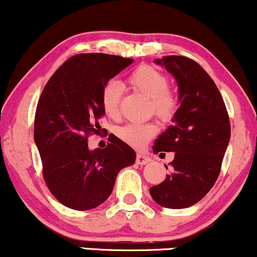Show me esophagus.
I'll return each instance as SVG.
<instances>
[{
	"instance_id": "34e87169",
	"label": "esophagus",
	"mask_w": 257,
	"mask_h": 257,
	"mask_svg": "<svg viewBox=\"0 0 257 257\" xmlns=\"http://www.w3.org/2000/svg\"><path fill=\"white\" fill-rule=\"evenodd\" d=\"M150 162H151V158L147 156V154L141 153V152L137 154V163L139 165H146V164H148Z\"/></svg>"
}]
</instances>
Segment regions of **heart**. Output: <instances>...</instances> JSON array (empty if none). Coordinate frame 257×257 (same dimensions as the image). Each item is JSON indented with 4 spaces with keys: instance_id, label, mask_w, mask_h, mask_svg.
I'll use <instances>...</instances> for the list:
<instances>
[{
    "instance_id": "obj_1",
    "label": "heart",
    "mask_w": 257,
    "mask_h": 257,
    "mask_svg": "<svg viewBox=\"0 0 257 257\" xmlns=\"http://www.w3.org/2000/svg\"><path fill=\"white\" fill-rule=\"evenodd\" d=\"M128 83L133 89L151 98V110L163 120H170L177 111L178 101L176 95L169 91V79L165 74L151 66H144L134 70L128 78ZM120 87L115 81L105 85L101 93V106L109 118L119 116ZM158 132L156 123H131L117 131L122 141L134 147H142Z\"/></svg>"
}]
</instances>
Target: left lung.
Instances as JSON below:
<instances>
[{"label":"left lung","mask_w":257,"mask_h":257,"mask_svg":"<svg viewBox=\"0 0 257 257\" xmlns=\"http://www.w3.org/2000/svg\"><path fill=\"white\" fill-rule=\"evenodd\" d=\"M156 63L175 76L179 107L153 146V153L160 156L175 153L171 172L150 193L160 206L187 208L206 196L220 174L230 119L217 85L199 63L184 56L157 58Z\"/></svg>","instance_id":"8db88e82"}]
</instances>
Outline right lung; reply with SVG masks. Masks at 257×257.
Listing matches in <instances>:
<instances>
[{
    "instance_id": "1",
    "label": "right lung",
    "mask_w": 257,
    "mask_h": 257,
    "mask_svg": "<svg viewBox=\"0 0 257 257\" xmlns=\"http://www.w3.org/2000/svg\"><path fill=\"white\" fill-rule=\"evenodd\" d=\"M133 63L107 54H80L55 72L43 89L35 117V142L49 190L76 211L98 207L110 196L118 172L137 153L115 135L106 148L88 150L104 110L101 93L110 79Z\"/></svg>"
}]
</instances>
